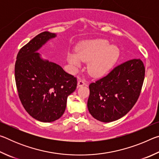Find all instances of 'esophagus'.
Wrapping results in <instances>:
<instances>
[{
	"mask_svg": "<svg viewBox=\"0 0 159 159\" xmlns=\"http://www.w3.org/2000/svg\"><path fill=\"white\" fill-rule=\"evenodd\" d=\"M77 85H78V88L82 87L83 85H86V82L83 80H79L77 83Z\"/></svg>",
	"mask_w": 159,
	"mask_h": 159,
	"instance_id": "1",
	"label": "esophagus"
}]
</instances>
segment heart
<instances>
[{"instance_id": "b5f03b06", "label": "heart", "mask_w": 159, "mask_h": 159, "mask_svg": "<svg viewBox=\"0 0 159 159\" xmlns=\"http://www.w3.org/2000/svg\"><path fill=\"white\" fill-rule=\"evenodd\" d=\"M120 50L116 45H109L104 39L86 41L76 48V54L67 55V61L74 69L80 66V61L88 62L87 69L91 76L99 77L106 74L118 60Z\"/></svg>"}]
</instances>
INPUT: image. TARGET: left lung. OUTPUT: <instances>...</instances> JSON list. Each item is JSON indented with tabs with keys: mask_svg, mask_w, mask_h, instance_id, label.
<instances>
[{
	"mask_svg": "<svg viewBox=\"0 0 159 159\" xmlns=\"http://www.w3.org/2000/svg\"><path fill=\"white\" fill-rule=\"evenodd\" d=\"M145 69L140 59L123 63L89 85L88 109L93 118L109 123L124 116L139 96Z\"/></svg>",
	"mask_w": 159,
	"mask_h": 159,
	"instance_id": "8db88e82",
	"label": "left lung"
}]
</instances>
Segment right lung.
I'll return each instance as SVG.
<instances>
[{
    "label": "right lung",
    "instance_id": "add662e5",
    "mask_svg": "<svg viewBox=\"0 0 159 159\" xmlns=\"http://www.w3.org/2000/svg\"><path fill=\"white\" fill-rule=\"evenodd\" d=\"M57 34L44 31L19 51L15 75L19 97L28 114L41 122H52L66 109L67 98L76 88L77 80L61 66L38 52Z\"/></svg>",
    "mask_w": 159,
    "mask_h": 159
}]
</instances>
